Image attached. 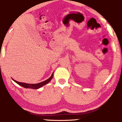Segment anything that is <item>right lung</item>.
Wrapping results in <instances>:
<instances>
[{
    "label": "right lung",
    "mask_w": 122,
    "mask_h": 122,
    "mask_svg": "<svg viewBox=\"0 0 122 122\" xmlns=\"http://www.w3.org/2000/svg\"><path fill=\"white\" fill-rule=\"evenodd\" d=\"M53 77V73H52V75H51V77H50L49 79L46 80L44 81H42L38 84H27V83H25V82H18L17 81L14 80L13 79H12V80H13L15 82H16L18 84L20 85V86H23V87L26 88H31V89H37L41 88V86H43V85L46 84L48 83L49 82H50V81L52 79Z\"/></svg>",
    "instance_id": "1"
}]
</instances>
